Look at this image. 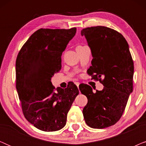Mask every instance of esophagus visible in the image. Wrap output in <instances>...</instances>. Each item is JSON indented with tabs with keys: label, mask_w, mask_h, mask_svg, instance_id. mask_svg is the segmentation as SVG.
<instances>
[{
	"label": "esophagus",
	"mask_w": 146,
	"mask_h": 146,
	"mask_svg": "<svg viewBox=\"0 0 146 146\" xmlns=\"http://www.w3.org/2000/svg\"><path fill=\"white\" fill-rule=\"evenodd\" d=\"M76 85V86L78 88V86H79V85H80V83L79 82H76L74 83Z\"/></svg>",
	"instance_id": "esophagus-1"
}]
</instances>
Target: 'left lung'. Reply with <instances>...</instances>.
Returning a JSON list of instances; mask_svg holds the SVG:
<instances>
[{
	"mask_svg": "<svg viewBox=\"0 0 146 146\" xmlns=\"http://www.w3.org/2000/svg\"><path fill=\"white\" fill-rule=\"evenodd\" d=\"M81 35L93 57L88 73L104 85L96 93L87 84L79 87L88 98L84 118L92 128H105L120 119L133 92V62L126 40L118 32L98 26L82 30Z\"/></svg>",
	"mask_w": 146,
	"mask_h": 146,
	"instance_id": "left-lung-1",
	"label": "left lung"
}]
</instances>
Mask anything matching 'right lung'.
I'll use <instances>...</instances> for the list:
<instances>
[{
    "label": "right lung",
    "mask_w": 146,
    "mask_h": 146,
    "mask_svg": "<svg viewBox=\"0 0 146 146\" xmlns=\"http://www.w3.org/2000/svg\"><path fill=\"white\" fill-rule=\"evenodd\" d=\"M76 29H43L32 35L16 61L17 92L25 118L44 131L61 129L78 89L74 83L63 89L51 79L61 70V56Z\"/></svg>",
    "instance_id": "right-lung-1"
}]
</instances>
